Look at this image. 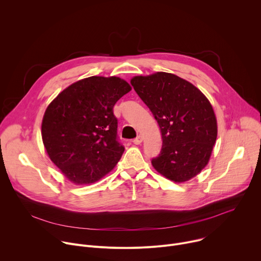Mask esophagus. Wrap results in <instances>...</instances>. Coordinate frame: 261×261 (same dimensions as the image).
<instances>
[{"instance_id": "obj_1", "label": "esophagus", "mask_w": 261, "mask_h": 261, "mask_svg": "<svg viewBox=\"0 0 261 261\" xmlns=\"http://www.w3.org/2000/svg\"><path fill=\"white\" fill-rule=\"evenodd\" d=\"M141 142H142L141 136H137L135 139H133V143H134V144H140Z\"/></svg>"}]
</instances>
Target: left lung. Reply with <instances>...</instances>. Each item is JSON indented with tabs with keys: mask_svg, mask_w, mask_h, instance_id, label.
Masks as SVG:
<instances>
[{
	"mask_svg": "<svg viewBox=\"0 0 261 261\" xmlns=\"http://www.w3.org/2000/svg\"><path fill=\"white\" fill-rule=\"evenodd\" d=\"M131 85L150 108L162 135V148L152 159L166 178L182 182L207 164L217 138V120L207 98L174 74L134 76Z\"/></svg>",
	"mask_w": 261,
	"mask_h": 261,
	"instance_id": "1",
	"label": "left lung"
}]
</instances>
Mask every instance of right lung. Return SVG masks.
Segmentation results:
<instances>
[{"label": "right lung", "mask_w": 261, "mask_h": 261, "mask_svg": "<svg viewBox=\"0 0 261 261\" xmlns=\"http://www.w3.org/2000/svg\"><path fill=\"white\" fill-rule=\"evenodd\" d=\"M130 91L120 77L91 76L66 88L47 106L41 126L45 150L72 182H95L120 161L125 147L113 109Z\"/></svg>", "instance_id": "right-lung-1"}]
</instances>
